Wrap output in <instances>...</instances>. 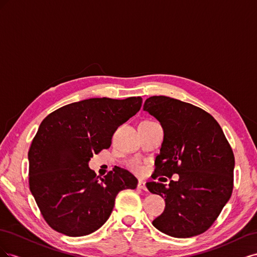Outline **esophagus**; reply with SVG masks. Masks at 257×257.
I'll return each mask as SVG.
<instances>
[{"label": "esophagus", "mask_w": 257, "mask_h": 257, "mask_svg": "<svg viewBox=\"0 0 257 257\" xmlns=\"http://www.w3.org/2000/svg\"><path fill=\"white\" fill-rule=\"evenodd\" d=\"M138 189H141V190H144V191H147V186H146V182L145 181H142V180H139L138 181Z\"/></svg>", "instance_id": "esophagus-1"}]
</instances>
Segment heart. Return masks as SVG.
Segmentation results:
<instances>
[{"label": "heart", "instance_id": "1", "mask_svg": "<svg viewBox=\"0 0 257 257\" xmlns=\"http://www.w3.org/2000/svg\"><path fill=\"white\" fill-rule=\"evenodd\" d=\"M128 168L136 175H142L145 172L144 165L138 160H132L128 163Z\"/></svg>", "mask_w": 257, "mask_h": 257}]
</instances>
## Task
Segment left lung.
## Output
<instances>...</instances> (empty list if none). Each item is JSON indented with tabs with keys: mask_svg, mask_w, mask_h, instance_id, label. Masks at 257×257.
<instances>
[{
	"mask_svg": "<svg viewBox=\"0 0 257 257\" xmlns=\"http://www.w3.org/2000/svg\"><path fill=\"white\" fill-rule=\"evenodd\" d=\"M144 110L164 130L153 179L179 175L169 186L148 182L165 200V210L152 224L164 234L190 238L203 234L217 219L234 188L235 158L220 124L192 104L168 96L146 99Z\"/></svg>",
	"mask_w": 257,
	"mask_h": 257,
	"instance_id": "8db88e82",
	"label": "left lung"
}]
</instances>
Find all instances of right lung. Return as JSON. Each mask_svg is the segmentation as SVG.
Returning a JSON list of instances; mask_svg holds the SVG:
<instances>
[{"label":"right lung","instance_id":"right-lung-1","mask_svg":"<svg viewBox=\"0 0 257 257\" xmlns=\"http://www.w3.org/2000/svg\"><path fill=\"white\" fill-rule=\"evenodd\" d=\"M143 98H89L65 105L41 123L29 150V184L49 226L69 237L97 230L110 216L118 193L137 179L114 166L98 179L93 154L111 145L115 130L135 115Z\"/></svg>","mask_w":257,"mask_h":257}]
</instances>
